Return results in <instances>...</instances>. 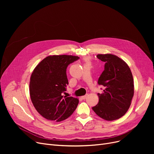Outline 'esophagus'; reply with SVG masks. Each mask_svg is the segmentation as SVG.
<instances>
[{
  "label": "esophagus",
  "instance_id": "obj_1",
  "mask_svg": "<svg viewBox=\"0 0 154 154\" xmlns=\"http://www.w3.org/2000/svg\"><path fill=\"white\" fill-rule=\"evenodd\" d=\"M87 96H88V94H86V95H84V96H82L81 98H82L83 100H84V99H85L87 98Z\"/></svg>",
  "mask_w": 154,
  "mask_h": 154
}]
</instances>
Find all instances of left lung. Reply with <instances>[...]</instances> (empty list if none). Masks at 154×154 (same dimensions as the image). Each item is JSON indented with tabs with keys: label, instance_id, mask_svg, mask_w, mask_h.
Listing matches in <instances>:
<instances>
[{
	"label": "left lung",
	"instance_id": "8db88e82",
	"mask_svg": "<svg viewBox=\"0 0 154 154\" xmlns=\"http://www.w3.org/2000/svg\"><path fill=\"white\" fill-rule=\"evenodd\" d=\"M97 57L105 62L104 70L98 84L104 87L98 94L99 103L92 107L95 114L106 120H114L125 114L134 94V79L128 65L117 56L98 54Z\"/></svg>",
	"mask_w": 154,
	"mask_h": 154
}]
</instances>
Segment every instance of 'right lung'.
<instances>
[{
	"instance_id": "obj_1",
	"label": "right lung",
	"mask_w": 154,
	"mask_h": 154,
	"mask_svg": "<svg viewBox=\"0 0 154 154\" xmlns=\"http://www.w3.org/2000/svg\"><path fill=\"white\" fill-rule=\"evenodd\" d=\"M77 56L50 55L40 62L30 77L29 91L37 111L47 120H66L76 109L79 99L63 96L69 84L66 70Z\"/></svg>"
}]
</instances>
